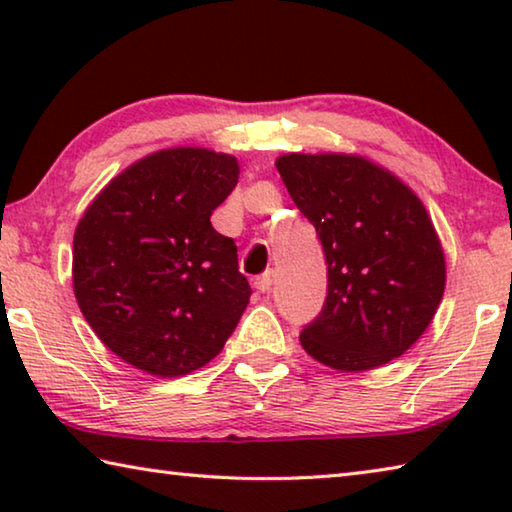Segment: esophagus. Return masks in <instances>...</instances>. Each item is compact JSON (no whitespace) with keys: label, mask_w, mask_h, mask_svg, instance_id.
Here are the masks:
<instances>
[{"label":"esophagus","mask_w":512,"mask_h":512,"mask_svg":"<svg viewBox=\"0 0 512 512\" xmlns=\"http://www.w3.org/2000/svg\"><path fill=\"white\" fill-rule=\"evenodd\" d=\"M271 287H273V275H271V271L262 273L259 277H255V289H257L259 293H268V291H271Z\"/></svg>","instance_id":"34e87169"}]
</instances>
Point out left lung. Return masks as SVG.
I'll list each match as a JSON object with an SVG mask.
<instances>
[{
  "instance_id": "obj_1",
  "label": "left lung",
  "mask_w": 512,
  "mask_h": 512,
  "mask_svg": "<svg viewBox=\"0 0 512 512\" xmlns=\"http://www.w3.org/2000/svg\"><path fill=\"white\" fill-rule=\"evenodd\" d=\"M275 167L327 262L325 307L302 348L341 372L402 357L445 293V253L420 198L363 155L287 153Z\"/></svg>"
}]
</instances>
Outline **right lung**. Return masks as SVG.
Listing matches in <instances>:
<instances>
[{
    "mask_svg": "<svg viewBox=\"0 0 512 512\" xmlns=\"http://www.w3.org/2000/svg\"><path fill=\"white\" fill-rule=\"evenodd\" d=\"M239 180L235 155L155 151L101 189L74 232V296L110 352L155 377L210 363L250 300L237 246L210 216Z\"/></svg>",
    "mask_w": 512,
    "mask_h": 512,
    "instance_id": "add662e5",
    "label": "right lung"
}]
</instances>
